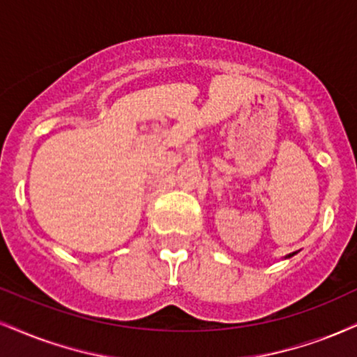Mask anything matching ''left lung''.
<instances>
[{"instance_id":"1","label":"left lung","mask_w":357,"mask_h":357,"mask_svg":"<svg viewBox=\"0 0 357 357\" xmlns=\"http://www.w3.org/2000/svg\"><path fill=\"white\" fill-rule=\"evenodd\" d=\"M298 252H293V253H289V255H286L284 257V259H288V258H291V257H294V255H296Z\"/></svg>"}]
</instances>
